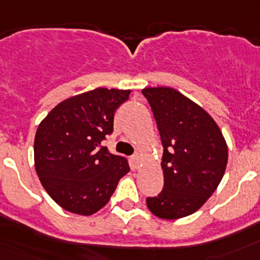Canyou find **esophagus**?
<instances>
[{
	"label": "esophagus",
	"mask_w": 260,
	"mask_h": 260,
	"mask_svg": "<svg viewBox=\"0 0 260 260\" xmlns=\"http://www.w3.org/2000/svg\"><path fill=\"white\" fill-rule=\"evenodd\" d=\"M132 161H133V165H134L135 168L139 167V153L137 152L132 156Z\"/></svg>",
	"instance_id": "1"
}]
</instances>
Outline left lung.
Segmentation results:
<instances>
[{"label":"left lung","instance_id":"1","mask_svg":"<svg viewBox=\"0 0 260 260\" xmlns=\"http://www.w3.org/2000/svg\"><path fill=\"white\" fill-rule=\"evenodd\" d=\"M155 117L162 144L164 187L147 198L157 217L181 219L198 211L219 186L228 147L212 117L169 87L142 89Z\"/></svg>","mask_w":260,"mask_h":260}]
</instances>
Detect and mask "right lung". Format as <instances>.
Wrapping results in <instances>:
<instances>
[{"label": "right lung", "instance_id": "right-lung-1", "mask_svg": "<svg viewBox=\"0 0 260 260\" xmlns=\"http://www.w3.org/2000/svg\"><path fill=\"white\" fill-rule=\"evenodd\" d=\"M128 95L130 89H92L59 103L39 125L36 173L50 198L69 212H98L130 171L127 158L103 147Z\"/></svg>", "mask_w": 260, "mask_h": 260}]
</instances>
